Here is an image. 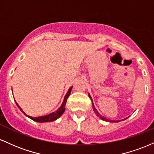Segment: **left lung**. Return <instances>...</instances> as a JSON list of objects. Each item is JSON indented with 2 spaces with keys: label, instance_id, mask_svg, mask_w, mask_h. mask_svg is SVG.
Returning <instances> with one entry per match:
<instances>
[{
  "label": "left lung",
  "instance_id": "8db88e82",
  "mask_svg": "<svg viewBox=\"0 0 154 154\" xmlns=\"http://www.w3.org/2000/svg\"><path fill=\"white\" fill-rule=\"evenodd\" d=\"M88 95H89V98H91V99L92 100V98H91V95H90V94H88ZM92 101H93V100H92ZM93 103V111H94V112L95 113V114H96V115L98 116H99V117H100V119H101L102 120H104V121H106V122H119V121H115V120H109V119H106V117H104V116H103L102 115H100L99 113H98V111H97L96 109H95V108L94 104H93V103ZM128 119V118H125V119H122V120H125V119Z\"/></svg>",
  "mask_w": 154,
  "mask_h": 154
}]
</instances>
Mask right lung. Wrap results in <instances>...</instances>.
I'll return each instance as SVG.
<instances>
[{
  "instance_id": "obj_1",
  "label": "right lung",
  "mask_w": 154,
  "mask_h": 154,
  "mask_svg": "<svg viewBox=\"0 0 154 154\" xmlns=\"http://www.w3.org/2000/svg\"><path fill=\"white\" fill-rule=\"evenodd\" d=\"M72 89V87H70L69 89L68 90V91H67L66 94V95H65V97H64V99H63V101L62 104H61V106H60L59 109H57V111H54V112L51 113V114H48V115L38 116V117H32V116H29V115H26L25 113H24V111H23V110L22 109V108L19 106L18 105V103H17V102H16V104H17V106L19 107V109H20V111H22L23 114H25L26 116H28V117H29V119H32L33 121H35V122H40V123L48 122H51L55 121V120L59 119L60 116L62 115L63 113L64 112V111H65V106H66L67 98H68V97L69 96L70 93H71Z\"/></svg>"
}]
</instances>
